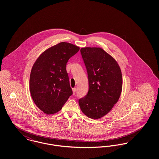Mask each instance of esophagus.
I'll use <instances>...</instances> for the list:
<instances>
[{
  "label": "esophagus",
  "mask_w": 159,
  "mask_h": 159,
  "mask_svg": "<svg viewBox=\"0 0 159 159\" xmlns=\"http://www.w3.org/2000/svg\"><path fill=\"white\" fill-rule=\"evenodd\" d=\"M72 90H73V94H75V93H76V89L75 88H73V89H72Z\"/></svg>",
  "instance_id": "obj_1"
}]
</instances>
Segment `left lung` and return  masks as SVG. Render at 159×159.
Masks as SVG:
<instances>
[{"label": "left lung", "mask_w": 159, "mask_h": 159, "mask_svg": "<svg viewBox=\"0 0 159 159\" xmlns=\"http://www.w3.org/2000/svg\"><path fill=\"white\" fill-rule=\"evenodd\" d=\"M80 51L88 72L89 91L79 100V105L88 117L97 119L108 113L120 97L121 70L113 57L100 48H83Z\"/></svg>", "instance_id": "obj_1"}]
</instances>
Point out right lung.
I'll return each mask as SVG.
<instances>
[{
  "instance_id": "1",
  "label": "right lung",
  "mask_w": 159,
  "mask_h": 159,
  "mask_svg": "<svg viewBox=\"0 0 159 159\" xmlns=\"http://www.w3.org/2000/svg\"><path fill=\"white\" fill-rule=\"evenodd\" d=\"M79 50L77 46L61 42L46 49L34 63L30 92L35 105L45 113H57L72 95L66 65Z\"/></svg>"
}]
</instances>
